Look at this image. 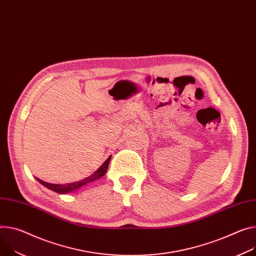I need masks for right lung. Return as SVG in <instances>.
Returning a JSON list of instances; mask_svg holds the SVG:
<instances>
[{
	"label": "right lung",
	"mask_w": 256,
	"mask_h": 256,
	"mask_svg": "<svg viewBox=\"0 0 256 256\" xmlns=\"http://www.w3.org/2000/svg\"><path fill=\"white\" fill-rule=\"evenodd\" d=\"M110 159H111V156H109L107 158V160L104 162V164L94 172L92 176L82 180H78V182H70V184H50V182H44L40 178H36L38 182H40L42 186H44V187H47L48 189L56 192V193H59V194H65V193H69V192H74V191H76L78 189H80V187H82V186L84 184H88V182H94L100 178H102L106 172H107V168H108V166H109V162H110Z\"/></svg>",
	"instance_id": "right-lung-1"
}]
</instances>
